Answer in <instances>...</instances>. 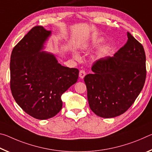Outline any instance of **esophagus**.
I'll return each instance as SVG.
<instances>
[{"instance_id": "1", "label": "esophagus", "mask_w": 152, "mask_h": 152, "mask_svg": "<svg viewBox=\"0 0 152 152\" xmlns=\"http://www.w3.org/2000/svg\"><path fill=\"white\" fill-rule=\"evenodd\" d=\"M85 75H86V72H85V71L83 70H82L80 71V72H79V77H80V78L81 79H83L84 77L85 76Z\"/></svg>"}]
</instances>
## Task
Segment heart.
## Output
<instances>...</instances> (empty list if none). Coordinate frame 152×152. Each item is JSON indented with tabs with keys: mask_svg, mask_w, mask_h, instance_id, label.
<instances>
[{
	"mask_svg": "<svg viewBox=\"0 0 152 152\" xmlns=\"http://www.w3.org/2000/svg\"><path fill=\"white\" fill-rule=\"evenodd\" d=\"M73 57L76 60H80V57L79 54H78V53H76V52H74L73 53Z\"/></svg>",
	"mask_w": 152,
	"mask_h": 152,
	"instance_id": "heart-1",
	"label": "heart"
}]
</instances>
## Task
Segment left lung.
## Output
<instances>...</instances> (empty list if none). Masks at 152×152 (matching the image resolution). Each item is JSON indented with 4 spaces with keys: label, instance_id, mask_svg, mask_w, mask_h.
<instances>
[{
    "label": "left lung",
    "instance_id": "obj_1",
    "mask_svg": "<svg viewBox=\"0 0 152 152\" xmlns=\"http://www.w3.org/2000/svg\"><path fill=\"white\" fill-rule=\"evenodd\" d=\"M127 37L114 56L95 61L93 73L84 78L90 108L101 117L113 118L127 111L145 84V51L129 32Z\"/></svg>",
    "mask_w": 152,
    "mask_h": 152
}]
</instances>
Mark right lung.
I'll list each match as a JSON object with an SVG mask.
<instances>
[{"label":"right lung","instance_id":"right-lung-1","mask_svg":"<svg viewBox=\"0 0 152 152\" xmlns=\"http://www.w3.org/2000/svg\"><path fill=\"white\" fill-rule=\"evenodd\" d=\"M51 31L33 27L15 46L10 62L11 92L17 103L35 119L54 117L61 96L78 78L79 70L61 66L52 53L41 51Z\"/></svg>","mask_w":152,"mask_h":152}]
</instances>
